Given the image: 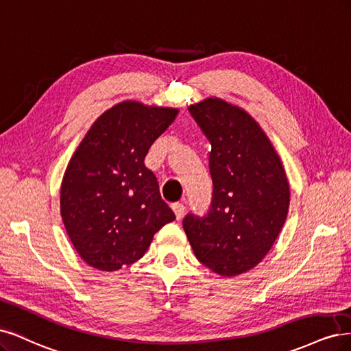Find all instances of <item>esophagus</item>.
Masks as SVG:
<instances>
[{"label":"esophagus","mask_w":351,"mask_h":351,"mask_svg":"<svg viewBox=\"0 0 351 351\" xmlns=\"http://www.w3.org/2000/svg\"><path fill=\"white\" fill-rule=\"evenodd\" d=\"M172 210H173L178 220H180V219L184 217V213H185V206L184 204H180V202H175V204L172 206Z\"/></svg>","instance_id":"1"}]
</instances>
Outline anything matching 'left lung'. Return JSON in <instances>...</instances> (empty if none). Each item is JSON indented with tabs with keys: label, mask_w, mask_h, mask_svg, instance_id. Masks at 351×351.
I'll return each mask as SVG.
<instances>
[{
	"label": "left lung",
	"mask_w": 351,
	"mask_h": 351,
	"mask_svg": "<svg viewBox=\"0 0 351 351\" xmlns=\"http://www.w3.org/2000/svg\"><path fill=\"white\" fill-rule=\"evenodd\" d=\"M211 144V204L186 214L184 230L201 264L223 277L263 261L286 221L290 188L285 167L256 121L241 108L208 97L188 108Z\"/></svg>",
	"instance_id": "obj_1"
}]
</instances>
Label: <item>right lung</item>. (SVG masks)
<instances>
[{
  "label": "right lung",
  "mask_w": 351,
  "mask_h": 351,
  "mask_svg": "<svg viewBox=\"0 0 351 351\" xmlns=\"http://www.w3.org/2000/svg\"><path fill=\"white\" fill-rule=\"evenodd\" d=\"M178 109L127 100L101 114L77 147L61 185V217L84 261L117 271L145 254L173 211L144 165Z\"/></svg>",
  "instance_id": "1"
}]
</instances>
